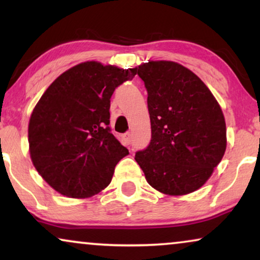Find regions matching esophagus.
<instances>
[{"mask_svg":"<svg viewBox=\"0 0 260 260\" xmlns=\"http://www.w3.org/2000/svg\"><path fill=\"white\" fill-rule=\"evenodd\" d=\"M123 140H124V143L126 145H129L131 143V134L130 133H126L123 135Z\"/></svg>","mask_w":260,"mask_h":260,"instance_id":"1","label":"esophagus"}]
</instances>
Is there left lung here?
<instances>
[{"label":"left lung","instance_id":"1","mask_svg":"<svg viewBox=\"0 0 260 260\" xmlns=\"http://www.w3.org/2000/svg\"><path fill=\"white\" fill-rule=\"evenodd\" d=\"M148 92L151 140L135 155L151 187L163 194L195 191L226 150L221 108L200 78L173 61L136 67Z\"/></svg>","mask_w":260,"mask_h":260}]
</instances>
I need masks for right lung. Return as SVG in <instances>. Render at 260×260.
I'll list each match as a JSON object with an SVG mask.
<instances>
[{
	"instance_id": "obj_1",
	"label": "right lung",
	"mask_w": 260,
	"mask_h": 260,
	"mask_svg": "<svg viewBox=\"0 0 260 260\" xmlns=\"http://www.w3.org/2000/svg\"><path fill=\"white\" fill-rule=\"evenodd\" d=\"M136 69L81 62L42 94L28 126L29 152L46 182L69 198H88L111 182L129 150L111 134L110 99Z\"/></svg>"
}]
</instances>
